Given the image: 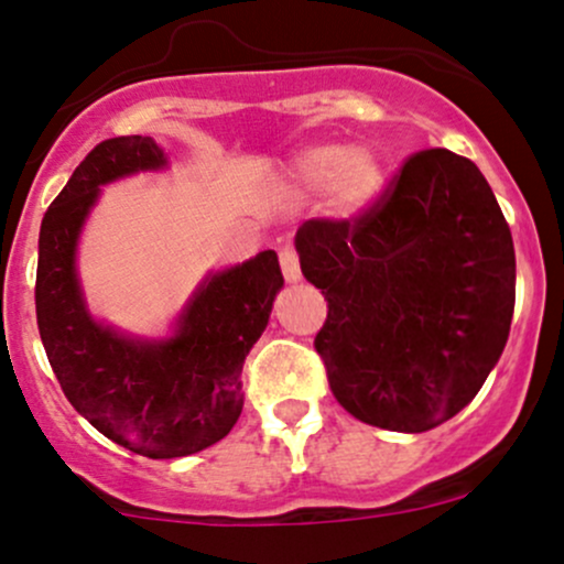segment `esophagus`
I'll return each mask as SVG.
<instances>
[{
  "instance_id": "34e87169",
  "label": "esophagus",
  "mask_w": 564,
  "mask_h": 564,
  "mask_svg": "<svg viewBox=\"0 0 564 564\" xmlns=\"http://www.w3.org/2000/svg\"><path fill=\"white\" fill-rule=\"evenodd\" d=\"M281 270H283V278H286L289 283H296L302 278V270H300V254H296L294 247H283L281 249Z\"/></svg>"
}]
</instances>
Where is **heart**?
Returning <instances> with one entry per match:
<instances>
[{"mask_svg":"<svg viewBox=\"0 0 564 564\" xmlns=\"http://www.w3.org/2000/svg\"><path fill=\"white\" fill-rule=\"evenodd\" d=\"M291 173H294V181L310 192H317L330 183V194H334L336 207L341 213L362 209L383 183L381 165L372 158V152L368 149H347L344 152L341 147L334 144L304 149L294 160Z\"/></svg>","mask_w":564,"mask_h":564,"instance_id":"heart-1","label":"heart"}]
</instances>
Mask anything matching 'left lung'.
Wrapping results in <instances>:
<instances>
[{
	"instance_id": "obj_1",
	"label": "left lung",
	"mask_w": 564,
	"mask_h": 564,
	"mask_svg": "<svg viewBox=\"0 0 564 564\" xmlns=\"http://www.w3.org/2000/svg\"><path fill=\"white\" fill-rule=\"evenodd\" d=\"M328 317L315 336L338 404L368 425L423 433L473 402L514 310V247L476 162L423 149L351 220L296 230Z\"/></svg>"
}]
</instances>
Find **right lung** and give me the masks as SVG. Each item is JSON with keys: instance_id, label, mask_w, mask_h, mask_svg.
<instances>
[{"instance_id": "obj_1", "label": "right lung", "mask_w": 564, "mask_h": 564, "mask_svg": "<svg viewBox=\"0 0 564 564\" xmlns=\"http://www.w3.org/2000/svg\"><path fill=\"white\" fill-rule=\"evenodd\" d=\"M165 165L149 135L94 147L44 213L36 268L39 334L67 402L115 444L149 459L186 457L228 436L243 406V359L283 286L278 254L268 249L209 273L162 341L123 336L88 315L76 247L99 186Z\"/></svg>"}]
</instances>
